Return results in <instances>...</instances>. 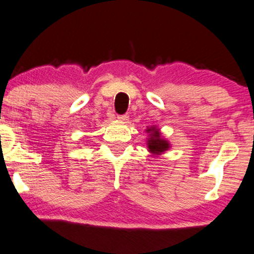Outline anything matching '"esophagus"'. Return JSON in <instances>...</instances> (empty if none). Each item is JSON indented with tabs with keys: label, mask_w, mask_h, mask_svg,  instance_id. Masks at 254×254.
I'll list each match as a JSON object with an SVG mask.
<instances>
[{
	"label": "esophagus",
	"mask_w": 254,
	"mask_h": 254,
	"mask_svg": "<svg viewBox=\"0 0 254 254\" xmlns=\"http://www.w3.org/2000/svg\"><path fill=\"white\" fill-rule=\"evenodd\" d=\"M118 119L120 121H126L128 120V114H121V115H118Z\"/></svg>",
	"instance_id": "34e87169"
}]
</instances>
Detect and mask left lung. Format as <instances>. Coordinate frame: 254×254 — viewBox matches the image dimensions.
Listing matches in <instances>:
<instances>
[{"mask_svg": "<svg viewBox=\"0 0 254 254\" xmlns=\"http://www.w3.org/2000/svg\"><path fill=\"white\" fill-rule=\"evenodd\" d=\"M147 133H150V137L148 139V148L149 151L153 154H160L166 151L169 148V143L166 140L161 139V135L159 129H156L155 127L148 128Z\"/></svg>", "mask_w": 254, "mask_h": 254, "instance_id": "8db88e82", "label": "left lung"}]
</instances>
